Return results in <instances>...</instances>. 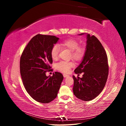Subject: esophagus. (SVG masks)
Returning <instances> with one entry per match:
<instances>
[{
  "label": "esophagus",
  "mask_w": 126,
  "mask_h": 126,
  "mask_svg": "<svg viewBox=\"0 0 126 126\" xmlns=\"http://www.w3.org/2000/svg\"><path fill=\"white\" fill-rule=\"evenodd\" d=\"M63 76L64 78H66V77H69V76L68 75H67V74H64L63 75Z\"/></svg>",
  "instance_id": "1"
}]
</instances>
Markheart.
<instances>
[{"label":"heart","mask_w":126,"mask_h":126,"mask_svg":"<svg viewBox=\"0 0 126 126\" xmlns=\"http://www.w3.org/2000/svg\"><path fill=\"white\" fill-rule=\"evenodd\" d=\"M61 45L71 51L72 58L76 60H81L85 55V48L79 46V43L74 39L64 40L61 43ZM59 51L60 47L58 45L56 44L53 46L50 52L51 58L53 59L57 60L58 59ZM74 66V64L73 63L62 61L56 64V67L57 70L61 72L68 73L70 68Z\"/></svg>","instance_id":"heart-1"}]
</instances>
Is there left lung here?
I'll use <instances>...</instances> for the list:
<instances>
[{"label": "left lung", "mask_w": 126, "mask_h": 126, "mask_svg": "<svg viewBox=\"0 0 126 126\" xmlns=\"http://www.w3.org/2000/svg\"><path fill=\"white\" fill-rule=\"evenodd\" d=\"M85 33L79 34L83 35ZM84 56L76 68V74L83 72L82 78L73 76L75 96L83 101L97 97L105 86L108 76V58L104 47L97 38L87 34Z\"/></svg>", "instance_id": "8db88e82"}]
</instances>
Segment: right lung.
<instances>
[{
  "label": "right lung",
  "mask_w": 126,
  "mask_h": 126,
  "mask_svg": "<svg viewBox=\"0 0 126 126\" xmlns=\"http://www.w3.org/2000/svg\"><path fill=\"white\" fill-rule=\"evenodd\" d=\"M59 39L55 36L38 34L29 42L20 57V75L27 92L34 100L44 104L56 98L63 79L58 72L52 77L46 75L52 63L51 48Z\"/></svg>",
  "instance_id": "right-lung-1"
}]
</instances>
